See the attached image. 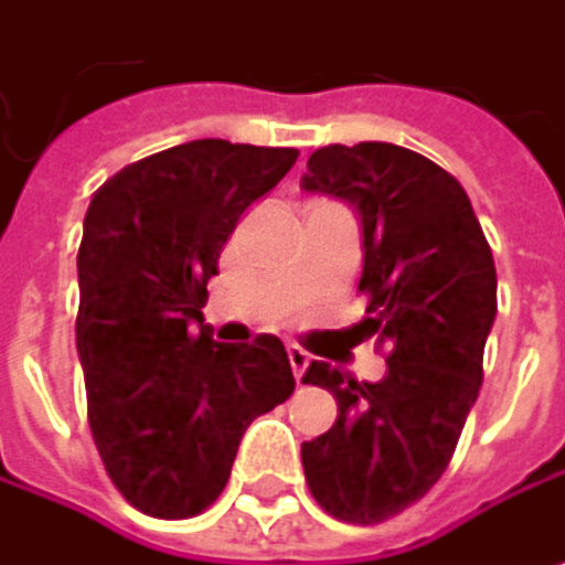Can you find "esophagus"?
Wrapping results in <instances>:
<instances>
[{
    "mask_svg": "<svg viewBox=\"0 0 565 565\" xmlns=\"http://www.w3.org/2000/svg\"><path fill=\"white\" fill-rule=\"evenodd\" d=\"M288 361H291V372H295V379L301 382V379H305V372H308V365H311L308 351H305V348H298V344H288Z\"/></svg>",
    "mask_w": 565,
    "mask_h": 565,
    "instance_id": "obj_1",
    "label": "esophagus"
}]
</instances>
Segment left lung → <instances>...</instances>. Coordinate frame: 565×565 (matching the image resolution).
Segmentation results:
<instances>
[{
	"label": "left lung",
	"mask_w": 565,
	"mask_h": 565,
	"mask_svg": "<svg viewBox=\"0 0 565 565\" xmlns=\"http://www.w3.org/2000/svg\"><path fill=\"white\" fill-rule=\"evenodd\" d=\"M305 193L361 217V331L388 344L382 382H354L311 361L308 385L338 398L334 425L305 441L311 495L344 522H385L446 472L479 398L482 351L495 321V264L462 183L395 143L321 147Z\"/></svg>",
	"instance_id": "1"
}]
</instances>
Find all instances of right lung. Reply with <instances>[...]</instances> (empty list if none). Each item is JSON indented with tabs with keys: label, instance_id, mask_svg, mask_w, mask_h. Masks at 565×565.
Masks as SVG:
<instances>
[{
	"label": "right lung",
	"instance_id": "add662e5",
	"mask_svg": "<svg viewBox=\"0 0 565 565\" xmlns=\"http://www.w3.org/2000/svg\"><path fill=\"white\" fill-rule=\"evenodd\" d=\"M295 160L288 147L193 140L89 200L76 257L89 428L113 486L147 515L204 512L247 425L295 392L280 338L221 344L200 311L241 214Z\"/></svg>",
	"mask_w": 565,
	"mask_h": 565
}]
</instances>
